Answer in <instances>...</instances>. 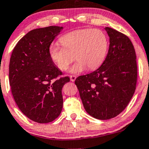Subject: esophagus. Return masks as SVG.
<instances>
[{
    "label": "esophagus",
    "mask_w": 149,
    "mask_h": 149,
    "mask_svg": "<svg viewBox=\"0 0 149 149\" xmlns=\"http://www.w3.org/2000/svg\"><path fill=\"white\" fill-rule=\"evenodd\" d=\"M76 76H73V75H71V76H70V80H71V81H72V82H74V81L76 80Z\"/></svg>",
    "instance_id": "34e87169"
}]
</instances>
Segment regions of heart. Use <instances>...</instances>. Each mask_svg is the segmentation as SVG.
Returning a JSON list of instances; mask_svg holds the SVG:
<instances>
[{"label": "heart", "mask_w": 149, "mask_h": 149, "mask_svg": "<svg viewBox=\"0 0 149 149\" xmlns=\"http://www.w3.org/2000/svg\"><path fill=\"white\" fill-rule=\"evenodd\" d=\"M60 42L63 46L58 43L50 45L51 59L58 69L65 71L76 58L78 61L69 69L73 73L83 72L86 68L95 70L100 67L106 58L109 45L106 33L93 29L67 33L60 38Z\"/></svg>", "instance_id": "1"}]
</instances>
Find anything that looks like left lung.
I'll use <instances>...</instances> for the list:
<instances>
[{
  "mask_svg": "<svg viewBox=\"0 0 149 149\" xmlns=\"http://www.w3.org/2000/svg\"><path fill=\"white\" fill-rule=\"evenodd\" d=\"M109 48L104 61L93 72L78 77L75 84L86 111L98 120H109L127 107L136 88L137 67L129 37L105 27Z\"/></svg>",
  "mask_w": 149,
  "mask_h": 149,
  "instance_id": "obj_1",
  "label": "left lung"
}]
</instances>
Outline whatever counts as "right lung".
Listing matches in <instances>:
<instances>
[{
	"label": "right lung",
	"mask_w": 149,
	"mask_h": 149,
	"mask_svg": "<svg viewBox=\"0 0 149 149\" xmlns=\"http://www.w3.org/2000/svg\"><path fill=\"white\" fill-rule=\"evenodd\" d=\"M63 27L33 29L18 41L9 67L11 90L17 106L28 118L49 123L61 114L62 88L70 81L54 65L49 47Z\"/></svg>",
	"instance_id": "add662e5"
}]
</instances>
